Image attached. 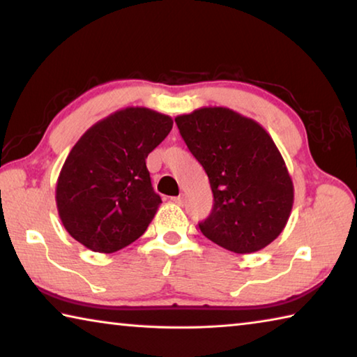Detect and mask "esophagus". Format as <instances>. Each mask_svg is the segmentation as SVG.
Returning <instances> with one entry per match:
<instances>
[{
    "label": "esophagus",
    "instance_id": "obj_1",
    "mask_svg": "<svg viewBox=\"0 0 357 357\" xmlns=\"http://www.w3.org/2000/svg\"><path fill=\"white\" fill-rule=\"evenodd\" d=\"M172 200L176 203V204H179V206H183L184 204V195H179V197H173Z\"/></svg>",
    "mask_w": 357,
    "mask_h": 357
}]
</instances>
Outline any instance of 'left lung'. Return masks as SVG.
<instances>
[{"label": "left lung", "instance_id": "1", "mask_svg": "<svg viewBox=\"0 0 357 357\" xmlns=\"http://www.w3.org/2000/svg\"><path fill=\"white\" fill-rule=\"evenodd\" d=\"M181 137L206 172L213 211L202 233L234 253L264 249L283 231L294 200L285 160L257 121L225 107L174 118Z\"/></svg>", "mask_w": 357, "mask_h": 357}]
</instances>
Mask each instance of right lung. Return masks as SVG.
<instances>
[{"label":"right lung","mask_w":357,"mask_h":357,"mask_svg":"<svg viewBox=\"0 0 357 357\" xmlns=\"http://www.w3.org/2000/svg\"><path fill=\"white\" fill-rule=\"evenodd\" d=\"M172 128L168 114L128 107L84 132L56 183L58 214L72 238L93 252L113 253L146 231L162 203L146 157Z\"/></svg>","instance_id":"obj_1"}]
</instances>
